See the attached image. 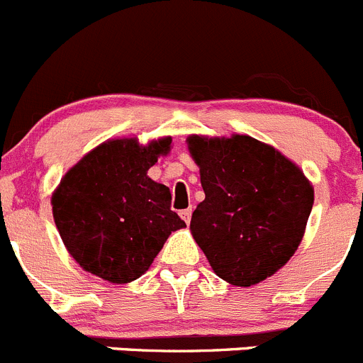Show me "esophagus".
<instances>
[{"label":"esophagus","instance_id":"esophagus-1","mask_svg":"<svg viewBox=\"0 0 363 363\" xmlns=\"http://www.w3.org/2000/svg\"><path fill=\"white\" fill-rule=\"evenodd\" d=\"M191 213H193V211H191V207H189V209L181 211L179 214H181V218L186 221V223H189V220H191Z\"/></svg>","mask_w":363,"mask_h":363}]
</instances>
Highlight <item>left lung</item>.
I'll return each mask as SVG.
<instances>
[{"mask_svg":"<svg viewBox=\"0 0 363 363\" xmlns=\"http://www.w3.org/2000/svg\"><path fill=\"white\" fill-rule=\"evenodd\" d=\"M206 199L189 230L220 279L250 287L275 275L303 239L314 188L296 163L246 135L186 140Z\"/></svg>","mask_w":363,"mask_h":363,"instance_id":"1","label":"left lung"}]
</instances>
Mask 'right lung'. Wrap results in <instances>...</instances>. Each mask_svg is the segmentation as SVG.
<instances>
[{"label": "right lung", "instance_id": "obj_1", "mask_svg": "<svg viewBox=\"0 0 363 363\" xmlns=\"http://www.w3.org/2000/svg\"><path fill=\"white\" fill-rule=\"evenodd\" d=\"M163 136L140 145L115 138L84 154L52 191V218L67 252L84 271L111 284L140 279L172 232L186 227L164 184L147 175L170 152Z\"/></svg>", "mask_w": 363, "mask_h": 363}]
</instances>
